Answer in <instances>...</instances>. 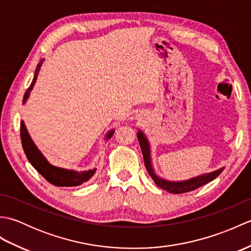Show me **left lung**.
<instances>
[{
  "label": "left lung",
  "mask_w": 251,
  "mask_h": 251,
  "mask_svg": "<svg viewBox=\"0 0 251 251\" xmlns=\"http://www.w3.org/2000/svg\"><path fill=\"white\" fill-rule=\"evenodd\" d=\"M137 137H138V141H139V143H140L143 159H145V165H146V168L148 170L149 175L151 176V178L153 179V181L155 182V184L157 186H159V188L163 190H166L167 192H169V193L182 194V193H186V192L194 191L196 189L201 188V186L207 184L208 182H210V181L217 178L218 176L222 173L223 168H221L219 170H216V172L211 173V174L201 176V177H197V178L191 179L188 181H182V182H170V181L163 180L161 178H158L153 172L151 159H150V147H149V143H148V140L146 139L145 135H143L141 131H138Z\"/></svg>",
  "instance_id": "1"
}]
</instances>
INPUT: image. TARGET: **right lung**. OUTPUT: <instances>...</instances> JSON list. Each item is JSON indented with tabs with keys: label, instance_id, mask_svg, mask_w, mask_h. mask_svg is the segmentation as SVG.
<instances>
[{
	"label": "right lung",
	"instance_id": "1",
	"mask_svg": "<svg viewBox=\"0 0 251 251\" xmlns=\"http://www.w3.org/2000/svg\"><path fill=\"white\" fill-rule=\"evenodd\" d=\"M42 62H43V60H42L36 67L33 81H32L29 88L25 90L23 103H25L26 99H28L31 89L34 86ZM112 135H113V130L106 135V138H110ZM20 139H21V145H23V149L25 151V156L29 159V162L31 163L32 166L36 169L37 173L43 176V177L49 181L50 183L54 184L56 186L79 185L84 182H86V181L92 178L96 173V169L88 170V172H84V173H77V172H74V170H67V169L51 166V165L44 158V156L42 155L41 152L37 150V148L35 147L33 141L31 140L28 131H26L25 127L24 122L20 123Z\"/></svg>",
	"mask_w": 251,
	"mask_h": 251
}]
</instances>
